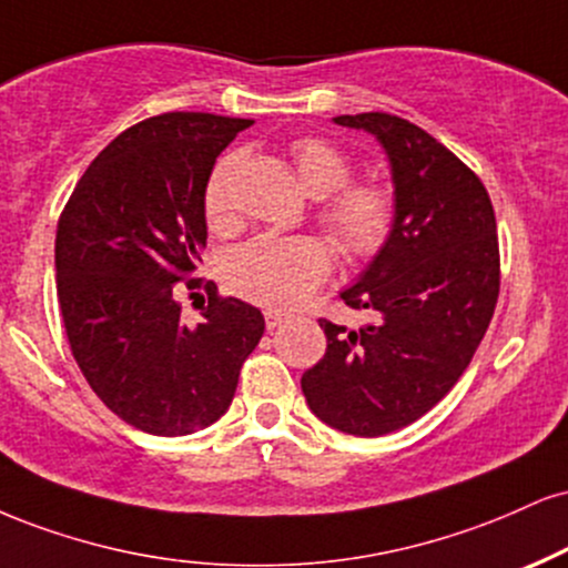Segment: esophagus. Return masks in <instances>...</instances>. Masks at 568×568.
<instances>
[{"label":"esophagus","instance_id":"esophagus-1","mask_svg":"<svg viewBox=\"0 0 568 568\" xmlns=\"http://www.w3.org/2000/svg\"><path fill=\"white\" fill-rule=\"evenodd\" d=\"M264 323H266V331H275V327L288 323V314L270 310V312H264Z\"/></svg>","mask_w":568,"mask_h":568}]
</instances>
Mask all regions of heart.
Here are the masks:
<instances>
[{
	"instance_id": "obj_1",
	"label": "heart",
	"mask_w": 568,
	"mask_h": 568,
	"mask_svg": "<svg viewBox=\"0 0 568 568\" xmlns=\"http://www.w3.org/2000/svg\"><path fill=\"white\" fill-rule=\"evenodd\" d=\"M298 180L312 195L323 199L320 222L331 232L349 262H367L384 251L394 232L396 203L386 184L373 180L349 182L352 161L344 150L320 136H302L291 145ZM241 155L230 153L216 163L203 190V214L214 230L235 224L232 180ZM333 270V248L312 235H262L241 245L227 258L230 288L245 302L266 310H293L304 304Z\"/></svg>"
}]
</instances>
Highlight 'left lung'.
I'll return each instance as SVG.
<instances>
[{
    "label": "left lung",
    "mask_w": 568,
    "mask_h": 568,
    "mask_svg": "<svg viewBox=\"0 0 568 568\" xmlns=\"http://www.w3.org/2000/svg\"><path fill=\"white\" fill-rule=\"evenodd\" d=\"M386 148L396 222L371 270L341 293L375 323L320 320L325 357L302 375L306 405L354 436H384L447 396L479 349L500 293V245L489 193L439 140L392 113L336 115Z\"/></svg>",
    "instance_id": "left-lung-1"
}]
</instances>
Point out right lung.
I'll list each match as a JSON object with an SVG mask.
<instances>
[{"instance_id": "right-lung-1", "label": "right lung", "mask_w": 568, "mask_h": 568, "mask_svg": "<svg viewBox=\"0 0 568 568\" xmlns=\"http://www.w3.org/2000/svg\"><path fill=\"white\" fill-rule=\"evenodd\" d=\"M251 124L150 115L89 163L60 214L54 272L71 354L108 409L145 434L184 436L222 418L264 333L256 306L193 277L206 245L209 174ZM184 284L210 296L195 328L175 302Z\"/></svg>"}]
</instances>
